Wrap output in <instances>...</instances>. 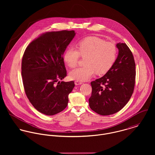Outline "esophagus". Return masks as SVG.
Masks as SVG:
<instances>
[{
    "mask_svg": "<svg viewBox=\"0 0 155 155\" xmlns=\"http://www.w3.org/2000/svg\"><path fill=\"white\" fill-rule=\"evenodd\" d=\"M74 84L76 85H81L82 84V82H80V81H76L74 82Z\"/></svg>",
    "mask_w": 155,
    "mask_h": 155,
    "instance_id": "1",
    "label": "esophagus"
}]
</instances>
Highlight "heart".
<instances>
[{"label": "heart", "instance_id": "heart-1", "mask_svg": "<svg viewBox=\"0 0 155 155\" xmlns=\"http://www.w3.org/2000/svg\"><path fill=\"white\" fill-rule=\"evenodd\" d=\"M78 51L73 47L68 48L64 54V60L68 66L74 68L77 66L80 55L87 57L85 66L77 68L70 73L72 80L80 82L90 79L94 73L103 74L113 65L117 55V48L113 42L95 36L88 37L78 45Z\"/></svg>", "mask_w": 155, "mask_h": 155}]
</instances>
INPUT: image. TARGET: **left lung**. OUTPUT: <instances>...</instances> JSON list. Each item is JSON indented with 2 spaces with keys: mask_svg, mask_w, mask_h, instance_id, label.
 I'll return each mask as SVG.
<instances>
[{
  "mask_svg": "<svg viewBox=\"0 0 155 155\" xmlns=\"http://www.w3.org/2000/svg\"><path fill=\"white\" fill-rule=\"evenodd\" d=\"M118 55L110 69L101 78L91 82L90 108L97 113L110 115L120 110L132 96L135 80L133 53L126 44L118 43Z\"/></svg>",
  "mask_w": 155,
  "mask_h": 155,
  "instance_id": "1",
  "label": "left lung"
}]
</instances>
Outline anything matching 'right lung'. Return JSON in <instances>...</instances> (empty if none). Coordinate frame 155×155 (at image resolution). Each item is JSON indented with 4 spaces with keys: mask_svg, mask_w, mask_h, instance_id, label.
<instances>
[{
    "mask_svg": "<svg viewBox=\"0 0 155 155\" xmlns=\"http://www.w3.org/2000/svg\"><path fill=\"white\" fill-rule=\"evenodd\" d=\"M75 35L74 30L47 32L32 41L24 53L21 74L26 95L46 115L63 110L74 87L73 81H58L67 76L63 54Z\"/></svg>",
    "mask_w": 155,
    "mask_h": 155,
    "instance_id": "obj_1",
    "label": "right lung"
}]
</instances>
